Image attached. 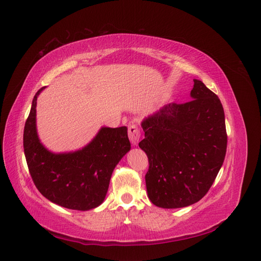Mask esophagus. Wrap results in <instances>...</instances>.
Segmentation results:
<instances>
[{"label":"esophagus","mask_w":261,"mask_h":261,"mask_svg":"<svg viewBox=\"0 0 261 261\" xmlns=\"http://www.w3.org/2000/svg\"><path fill=\"white\" fill-rule=\"evenodd\" d=\"M128 137L133 146H137L140 138V129L137 125H130L128 127Z\"/></svg>","instance_id":"34e87169"}]
</instances>
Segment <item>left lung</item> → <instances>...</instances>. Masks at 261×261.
<instances>
[{
	"label": "left lung",
	"instance_id": "1",
	"mask_svg": "<svg viewBox=\"0 0 261 261\" xmlns=\"http://www.w3.org/2000/svg\"><path fill=\"white\" fill-rule=\"evenodd\" d=\"M192 101L170 103L141 122L150 201L164 209L188 207L206 195L226 152L223 107L217 94L194 80Z\"/></svg>",
	"mask_w": 261,
	"mask_h": 261
}]
</instances>
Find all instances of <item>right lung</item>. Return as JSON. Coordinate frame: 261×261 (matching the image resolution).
<instances>
[{
    "label": "right lung",
    "mask_w": 261,
    "mask_h": 261,
    "mask_svg": "<svg viewBox=\"0 0 261 261\" xmlns=\"http://www.w3.org/2000/svg\"><path fill=\"white\" fill-rule=\"evenodd\" d=\"M34 97L23 129V151L38 191L51 202L72 210L87 211L105 201L112 173L130 150L127 127L102 126L88 144L75 151L53 152L37 130V99Z\"/></svg>",
    "instance_id": "right-lung-1"
}]
</instances>
